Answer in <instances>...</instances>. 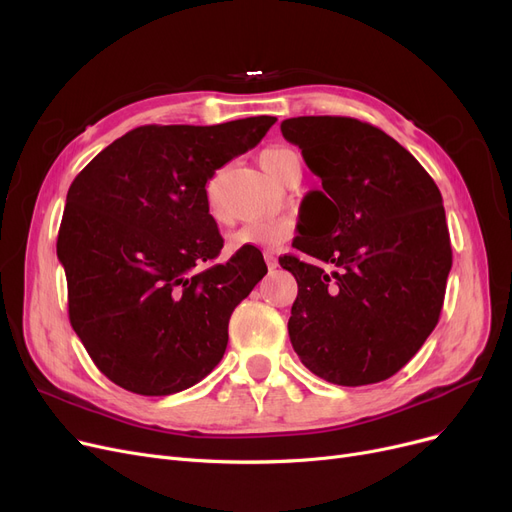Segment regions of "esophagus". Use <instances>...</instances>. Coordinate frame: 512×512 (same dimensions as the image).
<instances>
[{
  "mask_svg": "<svg viewBox=\"0 0 512 512\" xmlns=\"http://www.w3.org/2000/svg\"><path fill=\"white\" fill-rule=\"evenodd\" d=\"M265 263H268L270 270H276L278 268V257L272 253V251H265Z\"/></svg>",
  "mask_w": 512,
  "mask_h": 512,
  "instance_id": "obj_1",
  "label": "esophagus"
}]
</instances>
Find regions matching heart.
Masks as SVG:
<instances>
[{
	"instance_id": "heart-1",
	"label": "heart",
	"mask_w": 512,
	"mask_h": 512,
	"mask_svg": "<svg viewBox=\"0 0 512 512\" xmlns=\"http://www.w3.org/2000/svg\"><path fill=\"white\" fill-rule=\"evenodd\" d=\"M261 167L276 182L286 184L293 175H301V159L293 148L286 146H272L261 152L259 157ZM219 184L221 173H215L205 186V201L207 209L215 219H221V201H219ZM295 234V221L288 217L268 219V221H253V224H244L228 236L230 249H270L278 247L284 240Z\"/></svg>"
}]
</instances>
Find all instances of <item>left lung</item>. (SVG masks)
I'll return each mask as SVG.
<instances>
[{
  "label": "left lung",
  "mask_w": 512,
  "mask_h": 512,
  "mask_svg": "<svg viewBox=\"0 0 512 512\" xmlns=\"http://www.w3.org/2000/svg\"><path fill=\"white\" fill-rule=\"evenodd\" d=\"M322 180L314 213L284 255L299 293L288 337L320 379L360 387L402 370L439 320L452 268L441 192L412 154L379 127L349 117H295L280 125Z\"/></svg>",
  "instance_id": "left-lung-1"
}]
</instances>
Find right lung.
Listing matches in <instances>:
<instances>
[{
    "mask_svg": "<svg viewBox=\"0 0 512 512\" xmlns=\"http://www.w3.org/2000/svg\"><path fill=\"white\" fill-rule=\"evenodd\" d=\"M274 123L261 115L209 127H136L75 177L56 247L69 318L115 385L171 395L224 358L232 311L268 268L255 249L213 261L224 238L205 186Z\"/></svg>",
    "mask_w": 512,
    "mask_h": 512,
    "instance_id": "obj_1",
    "label": "right lung"
}]
</instances>
